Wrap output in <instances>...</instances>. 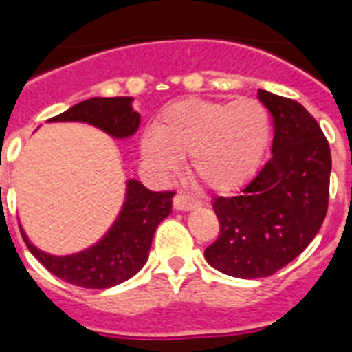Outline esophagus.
<instances>
[{"label": "esophagus", "mask_w": 352, "mask_h": 352, "mask_svg": "<svg viewBox=\"0 0 352 352\" xmlns=\"http://www.w3.org/2000/svg\"><path fill=\"white\" fill-rule=\"evenodd\" d=\"M199 206L197 199L190 197L186 193H177L175 199H173V208L175 210H182V212H186V210H193Z\"/></svg>", "instance_id": "obj_1"}]
</instances>
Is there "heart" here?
I'll use <instances>...</instances> for the list:
<instances>
[{
  "mask_svg": "<svg viewBox=\"0 0 352 352\" xmlns=\"http://www.w3.org/2000/svg\"><path fill=\"white\" fill-rule=\"evenodd\" d=\"M270 140L267 109L254 98L234 102L186 98L166 106L142 138L155 170L173 171L188 157V171L212 192H232L250 179Z\"/></svg>",
  "mask_w": 352,
  "mask_h": 352,
  "instance_id": "1",
  "label": "heart"
}]
</instances>
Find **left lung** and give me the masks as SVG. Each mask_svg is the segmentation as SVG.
Wrapping results in <instances>:
<instances>
[{
    "instance_id": "8db88e82",
    "label": "left lung",
    "mask_w": 352,
    "mask_h": 352,
    "mask_svg": "<svg viewBox=\"0 0 352 352\" xmlns=\"http://www.w3.org/2000/svg\"><path fill=\"white\" fill-rule=\"evenodd\" d=\"M274 122L272 157L234 197H215L206 261L234 278L272 276L305 250L329 208L331 148L300 102L257 91Z\"/></svg>"
}]
</instances>
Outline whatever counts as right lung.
<instances>
[{
  "label": "right lung",
  "instance_id": "right-lung-1",
  "mask_svg": "<svg viewBox=\"0 0 352 352\" xmlns=\"http://www.w3.org/2000/svg\"><path fill=\"white\" fill-rule=\"evenodd\" d=\"M49 120L87 122L117 138L129 137L140 126V117L129 96L89 98ZM173 195L175 192H151L138 181H129L126 204L111 230L100 243L74 256L43 254L30 245L23 230L21 235L36 259L56 278L82 289H107L129 279L144 267L157 226L171 214Z\"/></svg>",
  "mask_w": 352,
  "mask_h": 352
}]
</instances>
